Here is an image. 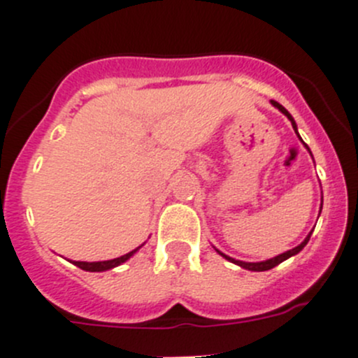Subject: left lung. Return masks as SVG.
Wrapping results in <instances>:
<instances>
[{"instance_id":"1","label":"left lung","mask_w":358,"mask_h":358,"mask_svg":"<svg viewBox=\"0 0 358 358\" xmlns=\"http://www.w3.org/2000/svg\"><path fill=\"white\" fill-rule=\"evenodd\" d=\"M271 103L276 106V108L280 110V112L283 113V115L289 117V120H290V122H292V127H294V129H296V133H297V127H296V122H294L292 115H290V113L287 112V110L283 108L282 105H280V103H276V101H271ZM310 236H311V232H310V234H308V238L304 239V241L301 243L299 246H296V248L289 250V252L282 253V255L273 257V259H269V260H264V262H243V260H236V259H231V257L224 255V253L218 252V250H217V252L220 253L222 257H225V259H227V260H231V262H234V264H238V266H241V267H245V269H248V271H267V269H273V267H275V266H278V264H282L283 260H287V259H289V257H292V255H296V253H299L301 250H303L304 246H306V243L310 241Z\"/></svg>"}]
</instances>
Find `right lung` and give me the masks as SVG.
<instances>
[{"label": "right lung", "mask_w": 358, "mask_h": 358, "mask_svg": "<svg viewBox=\"0 0 358 358\" xmlns=\"http://www.w3.org/2000/svg\"><path fill=\"white\" fill-rule=\"evenodd\" d=\"M138 248H140V246H138ZM136 250H133V252L126 253V255H122V257H117V259H113V260H103V262H73V264H75V266H78L80 269H83V271H106V269H112V267L120 266L122 262H126V260L129 259V257L133 255Z\"/></svg>", "instance_id": "obj_1"}]
</instances>
